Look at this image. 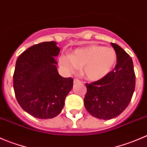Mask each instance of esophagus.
Returning <instances> with one entry per match:
<instances>
[{"instance_id":"esophagus-1","label":"esophagus","mask_w":147,"mask_h":147,"mask_svg":"<svg viewBox=\"0 0 147 147\" xmlns=\"http://www.w3.org/2000/svg\"><path fill=\"white\" fill-rule=\"evenodd\" d=\"M80 83H81V81L80 80L77 79V78H74V84H80Z\"/></svg>"}]
</instances>
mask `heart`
<instances>
[{
    "label": "heart",
    "instance_id": "1",
    "mask_svg": "<svg viewBox=\"0 0 147 147\" xmlns=\"http://www.w3.org/2000/svg\"><path fill=\"white\" fill-rule=\"evenodd\" d=\"M117 55L112 49L91 45L74 51L71 55H62L59 63L69 73H76L84 67L85 76L91 81H98L112 70Z\"/></svg>",
    "mask_w": 147,
    "mask_h": 147
}]
</instances>
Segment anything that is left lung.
<instances>
[{
	"instance_id": "1",
	"label": "left lung",
	"mask_w": 147,
	"mask_h": 147,
	"mask_svg": "<svg viewBox=\"0 0 147 147\" xmlns=\"http://www.w3.org/2000/svg\"><path fill=\"white\" fill-rule=\"evenodd\" d=\"M117 53L115 68L106 76L86 84V109L93 117L109 120L121 114L131 100L135 88L133 61L122 48L111 43Z\"/></svg>"
}]
</instances>
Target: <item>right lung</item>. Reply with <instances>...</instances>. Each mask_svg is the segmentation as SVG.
<instances>
[{"label": "right lung", "instance_id": "obj_1", "mask_svg": "<svg viewBox=\"0 0 147 147\" xmlns=\"http://www.w3.org/2000/svg\"><path fill=\"white\" fill-rule=\"evenodd\" d=\"M56 42H43L21 53L16 63L13 88L21 108L38 119H52L61 113L73 78H63L55 58L60 49Z\"/></svg>", "mask_w": 147, "mask_h": 147}]
</instances>
